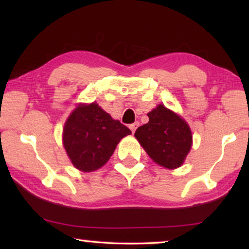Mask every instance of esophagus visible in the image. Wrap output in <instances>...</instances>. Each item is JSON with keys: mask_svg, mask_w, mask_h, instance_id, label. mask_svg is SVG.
Segmentation results:
<instances>
[{"mask_svg": "<svg viewBox=\"0 0 249 249\" xmlns=\"http://www.w3.org/2000/svg\"><path fill=\"white\" fill-rule=\"evenodd\" d=\"M138 125H140V123H138V122H135V123L129 125V128H130V130H132L133 134L135 133V130H136V128L138 127Z\"/></svg>", "mask_w": 249, "mask_h": 249, "instance_id": "34e87169", "label": "esophagus"}]
</instances>
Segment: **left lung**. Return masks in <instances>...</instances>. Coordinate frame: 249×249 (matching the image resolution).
<instances>
[{"label":"left lung","instance_id":"obj_1","mask_svg":"<svg viewBox=\"0 0 249 249\" xmlns=\"http://www.w3.org/2000/svg\"><path fill=\"white\" fill-rule=\"evenodd\" d=\"M147 115L149 122L136 129L135 137L158 165L168 169L180 167L192 145L189 125L161 104Z\"/></svg>","mask_w":249,"mask_h":249}]
</instances>
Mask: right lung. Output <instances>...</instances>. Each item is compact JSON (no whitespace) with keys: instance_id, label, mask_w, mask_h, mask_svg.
<instances>
[{"instance_id":"1","label":"right lung","mask_w":249,"mask_h":249,"mask_svg":"<svg viewBox=\"0 0 249 249\" xmlns=\"http://www.w3.org/2000/svg\"><path fill=\"white\" fill-rule=\"evenodd\" d=\"M130 129L113 120L96 103L79 105L64 128V146L71 162L81 171H94L107 163L116 145Z\"/></svg>"}]
</instances>
